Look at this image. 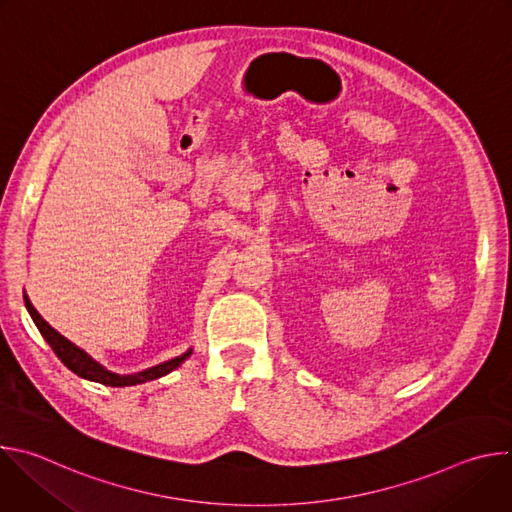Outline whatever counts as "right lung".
Here are the masks:
<instances>
[{
	"instance_id": "add662e5",
	"label": "right lung",
	"mask_w": 512,
	"mask_h": 512,
	"mask_svg": "<svg viewBox=\"0 0 512 512\" xmlns=\"http://www.w3.org/2000/svg\"><path fill=\"white\" fill-rule=\"evenodd\" d=\"M24 302H26V308H28L34 324L38 326L40 334L50 344L54 354L64 362V367H68L72 373L79 375L81 379L95 381V383H101L105 387H131V385H141V383L160 379V377L172 373L174 369H178L180 364L192 354V348H190L188 352H184V354H180L172 360H166L162 364H156V367H152V369H145V371H139V373H133V375H119V373H113V371L105 369L103 364L97 362L89 352H85L83 348H79L77 344H72L68 338H64L60 332H56L38 314V310L32 306V302L26 294H24Z\"/></svg>"
}]
</instances>
